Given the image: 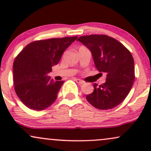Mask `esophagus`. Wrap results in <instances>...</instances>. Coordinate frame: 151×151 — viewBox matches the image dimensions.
I'll list each match as a JSON object with an SVG mask.
<instances>
[{"label":"esophagus","instance_id":"34e87169","mask_svg":"<svg viewBox=\"0 0 151 151\" xmlns=\"http://www.w3.org/2000/svg\"><path fill=\"white\" fill-rule=\"evenodd\" d=\"M74 81H75L77 83H78V84H82L84 83V81L81 80V79H74Z\"/></svg>","mask_w":151,"mask_h":151}]
</instances>
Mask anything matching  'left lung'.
<instances>
[{
  "label": "left lung",
  "mask_w": 151,
  "mask_h": 151,
  "mask_svg": "<svg viewBox=\"0 0 151 151\" xmlns=\"http://www.w3.org/2000/svg\"><path fill=\"white\" fill-rule=\"evenodd\" d=\"M77 40L91 52L99 72L106 74V82L93 84V91L86 95V100L101 110L117 106L128 96L135 79L131 52L117 40L106 35L81 36Z\"/></svg>",
  "instance_id": "obj_1"
}]
</instances>
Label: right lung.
<instances>
[{
    "label": "right lung",
    "mask_w": 151,
    "mask_h": 151,
    "mask_svg": "<svg viewBox=\"0 0 151 151\" xmlns=\"http://www.w3.org/2000/svg\"><path fill=\"white\" fill-rule=\"evenodd\" d=\"M77 36L36 40L21 50L13 62L15 91L29 109L42 111L58 97L64 81H54L47 74Z\"/></svg>",
    "instance_id": "1"
}]
</instances>
